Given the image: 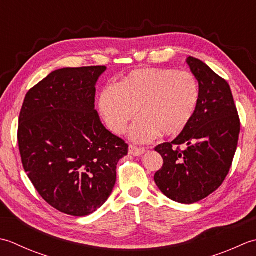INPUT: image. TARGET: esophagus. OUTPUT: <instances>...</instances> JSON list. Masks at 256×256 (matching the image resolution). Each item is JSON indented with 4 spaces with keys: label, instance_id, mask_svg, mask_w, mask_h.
I'll use <instances>...</instances> for the list:
<instances>
[{
    "label": "esophagus",
    "instance_id": "obj_1",
    "mask_svg": "<svg viewBox=\"0 0 256 256\" xmlns=\"http://www.w3.org/2000/svg\"><path fill=\"white\" fill-rule=\"evenodd\" d=\"M144 154V148H139L136 147L134 144L129 146V154L134 156V157H139V156H142Z\"/></svg>",
    "mask_w": 256,
    "mask_h": 256
}]
</instances>
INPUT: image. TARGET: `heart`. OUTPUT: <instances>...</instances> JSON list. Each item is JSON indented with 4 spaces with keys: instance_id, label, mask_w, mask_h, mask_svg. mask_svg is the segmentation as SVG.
Returning a JSON list of instances; mask_svg holds the SVG:
<instances>
[{
    "instance_id": "1",
    "label": "heart",
    "mask_w": 256,
    "mask_h": 256,
    "mask_svg": "<svg viewBox=\"0 0 256 256\" xmlns=\"http://www.w3.org/2000/svg\"><path fill=\"white\" fill-rule=\"evenodd\" d=\"M199 85L188 72L174 70H134L116 88L108 87L99 98V109L108 128L122 134L137 116L130 137L148 142L161 134L174 137L189 126L199 102Z\"/></svg>"
}]
</instances>
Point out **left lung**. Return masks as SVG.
Here are the masks:
<instances>
[{
    "mask_svg": "<svg viewBox=\"0 0 256 256\" xmlns=\"http://www.w3.org/2000/svg\"><path fill=\"white\" fill-rule=\"evenodd\" d=\"M199 82V102L189 126L154 148L164 159L154 182L169 199L191 204L220 186L236 154L240 117L228 82L202 60L186 58Z\"/></svg>",
    "mask_w": 256,
    "mask_h": 256,
    "instance_id": "8db88e82",
    "label": "left lung"
}]
</instances>
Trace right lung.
<instances>
[{
    "mask_svg": "<svg viewBox=\"0 0 256 256\" xmlns=\"http://www.w3.org/2000/svg\"><path fill=\"white\" fill-rule=\"evenodd\" d=\"M105 66L57 70L26 94L18 140L23 168L43 199L65 214L85 216L107 201L124 140L95 110L96 82Z\"/></svg>",
    "mask_w": 256,
    "mask_h": 256,
    "instance_id": "right-lung-1",
    "label": "right lung"
}]
</instances>
